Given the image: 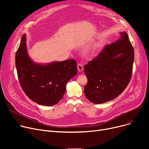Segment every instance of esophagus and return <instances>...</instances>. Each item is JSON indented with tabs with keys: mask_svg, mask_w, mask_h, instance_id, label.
Returning a JSON list of instances; mask_svg holds the SVG:
<instances>
[{
	"mask_svg": "<svg viewBox=\"0 0 149 149\" xmlns=\"http://www.w3.org/2000/svg\"><path fill=\"white\" fill-rule=\"evenodd\" d=\"M77 68H78V70H79V71L81 72L83 69V65L81 63H79L77 65Z\"/></svg>",
	"mask_w": 149,
	"mask_h": 149,
	"instance_id": "obj_1",
	"label": "esophagus"
}]
</instances>
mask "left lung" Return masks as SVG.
Segmentation results:
<instances>
[{"mask_svg": "<svg viewBox=\"0 0 149 149\" xmlns=\"http://www.w3.org/2000/svg\"><path fill=\"white\" fill-rule=\"evenodd\" d=\"M134 60V48L127 33L122 32L119 39L106 45L84 66L86 97L93 103L101 104L120 95L131 79Z\"/></svg>", "mask_w": 149, "mask_h": 149, "instance_id": "obj_1", "label": "left lung"}]
</instances>
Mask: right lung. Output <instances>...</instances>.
<instances>
[{
	"instance_id": "1",
	"label": "right lung",
	"mask_w": 149,
	"mask_h": 149,
	"mask_svg": "<svg viewBox=\"0 0 149 149\" xmlns=\"http://www.w3.org/2000/svg\"><path fill=\"white\" fill-rule=\"evenodd\" d=\"M15 61L22 90L31 100L43 106H53L59 102L68 81L77 72L74 59L46 65L34 63L27 53L25 35L22 37Z\"/></svg>"
}]
</instances>
